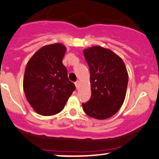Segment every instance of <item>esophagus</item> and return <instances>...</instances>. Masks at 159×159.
<instances>
[{"mask_svg":"<svg viewBox=\"0 0 159 159\" xmlns=\"http://www.w3.org/2000/svg\"><path fill=\"white\" fill-rule=\"evenodd\" d=\"M75 87L77 89H78V88H79V85H80V81H77L75 83Z\"/></svg>","mask_w":159,"mask_h":159,"instance_id":"obj_1","label":"esophagus"}]
</instances>
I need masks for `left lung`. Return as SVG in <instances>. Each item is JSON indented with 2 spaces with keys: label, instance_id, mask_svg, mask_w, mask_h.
I'll return each instance as SVG.
<instances>
[{
  "label": "left lung",
  "instance_id": "obj_1",
  "mask_svg": "<svg viewBox=\"0 0 159 159\" xmlns=\"http://www.w3.org/2000/svg\"><path fill=\"white\" fill-rule=\"evenodd\" d=\"M90 69L91 97L82 104L88 116L103 120L114 116L125 101L128 74L125 62L111 50L100 46L84 49Z\"/></svg>",
  "mask_w": 159,
  "mask_h": 159
}]
</instances>
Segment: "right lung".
<instances>
[{
    "instance_id": "right-lung-1",
    "label": "right lung",
    "mask_w": 159,
    "mask_h": 159,
    "mask_svg": "<svg viewBox=\"0 0 159 159\" xmlns=\"http://www.w3.org/2000/svg\"><path fill=\"white\" fill-rule=\"evenodd\" d=\"M66 51V46L60 43L45 45L26 65L23 78L25 97L41 116H53L62 111L75 90L62 64Z\"/></svg>"
}]
</instances>
